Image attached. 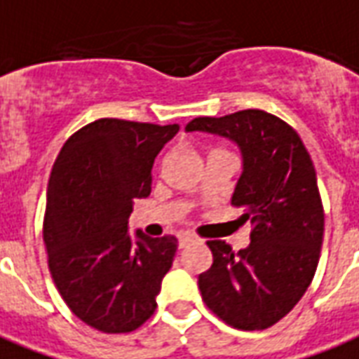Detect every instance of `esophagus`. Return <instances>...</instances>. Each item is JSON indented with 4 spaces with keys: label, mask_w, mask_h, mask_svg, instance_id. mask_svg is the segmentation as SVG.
Returning a JSON list of instances; mask_svg holds the SVG:
<instances>
[{
    "label": "esophagus",
    "mask_w": 359,
    "mask_h": 359,
    "mask_svg": "<svg viewBox=\"0 0 359 359\" xmlns=\"http://www.w3.org/2000/svg\"><path fill=\"white\" fill-rule=\"evenodd\" d=\"M192 241H196V238H194L192 233H180L179 247H187L188 243H192Z\"/></svg>",
    "instance_id": "esophagus-1"
}]
</instances>
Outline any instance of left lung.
I'll use <instances>...</instances> for the list:
<instances>
[{
  "label": "left lung",
  "mask_w": 359,
  "mask_h": 359,
  "mask_svg": "<svg viewBox=\"0 0 359 359\" xmlns=\"http://www.w3.org/2000/svg\"><path fill=\"white\" fill-rule=\"evenodd\" d=\"M187 131L238 144L243 171L232 205L253 224L251 243L238 255L224 241H207L213 264L198 278L203 302L236 329L270 327L301 301L320 261L323 207L314 163L293 127L264 110L196 118Z\"/></svg>",
  "instance_id": "1"
}]
</instances>
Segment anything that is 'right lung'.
<instances>
[{"instance_id": "add662e5", "label": "right lung", "mask_w": 359, "mask_h": 359, "mask_svg": "<svg viewBox=\"0 0 359 359\" xmlns=\"http://www.w3.org/2000/svg\"><path fill=\"white\" fill-rule=\"evenodd\" d=\"M180 127L102 118L66 140L47 187L43 240L58 293L102 333H129L158 306L177 238L129 232L133 201L150 196L152 165Z\"/></svg>"}]
</instances>
